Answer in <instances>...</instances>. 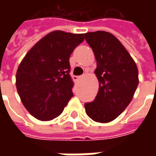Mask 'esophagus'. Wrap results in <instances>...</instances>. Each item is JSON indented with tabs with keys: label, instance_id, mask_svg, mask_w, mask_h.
I'll list each match as a JSON object with an SVG mask.
<instances>
[{
	"label": "esophagus",
	"instance_id": "obj_1",
	"mask_svg": "<svg viewBox=\"0 0 156 156\" xmlns=\"http://www.w3.org/2000/svg\"><path fill=\"white\" fill-rule=\"evenodd\" d=\"M80 78V77H78V76H73V79L74 80H78V79H79Z\"/></svg>",
	"mask_w": 156,
	"mask_h": 156
}]
</instances>
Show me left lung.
<instances>
[{
  "instance_id": "1",
  "label": "left lung",
  "mask_w": 156,
  "mask_h": 156,
  "mask_svg": "<svg viewBox=\"0 0 156 156\" xmlns=\"http://www.w3.org/2000/svg\"><path fill=\"white\" fill-rule=\"evenodd\" d=\"M97 61L95 74L99 88L94 100L84 105L93 120L108 123L124 111L139 84L138 68L129 53L115 36L97 31L84 34Z\"/></svg>"
}]
</instances>
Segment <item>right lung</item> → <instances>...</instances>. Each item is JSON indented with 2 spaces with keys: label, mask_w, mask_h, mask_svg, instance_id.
<instances>
[{
  "label": "right lung",
  "mask_w": 156,
  "mask_h": 156,
  "mask_svg": "<svg viewBox=\"0 0 156 156\" xmlns=\"http://www.w3.org/2000/svg\"><path fill=\"white\" fill-rule=\"evenodd\" d=\"M84 34L54 31L37 42L16 72V84L22 104L41 121L61 115L73 96L69 58Z\"/></svg>",
  "instance_id": "1"
}]
</instances>
